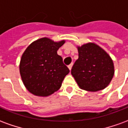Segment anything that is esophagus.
I'll use <instances>...</instances> for the list:
<instances>
[{
    "label": "esophagus",
    "mask_w": 128,
    "mask_h": 128,
    "mask_svg": "<svg viewBox=\"0 0 128 128\" xmlns=\"http://www.w3.org/2000/svg\"><path fill=\"white\" fill-rule=\"evenodd\" d=\"M72 65H73V64H72V63H71V64H70V65H68V68H69V70H71V68H72Z\"/></svg>",
    "instance_id": "obj_1"
}]
</instances>
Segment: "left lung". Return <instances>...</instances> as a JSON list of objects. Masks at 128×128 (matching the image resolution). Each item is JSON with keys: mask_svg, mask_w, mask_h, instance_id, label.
Here are the masks:
<instances>
[{"mask_svg": "<svg viewBox=\"0 0 128 128\" xmlns=\"http://www.w3.org/2000/svg\"><path fill=\"white\" fill-rule=\"evenodd\" d=\"M79 58L71 74L82 90L96 92L106 88L114 74V63L108 53L94 42L77 46Z\"/></svg>", "mask_w": 128, "mask_h": 128, "instance_id": "left-lung-1", "label": "left lung"}]
</instances>
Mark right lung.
I'll list each match as a JSON object with an SVG mask.
<instances>
[{"instance_id":"add662e5","label":"right lung","mask_w":128,"mask_h":128,"mask_svg":"<svg viewBox=\"0 0 128 128\" xmlns=\"http://www.w3.org/2000/svg\"><path fill=\"white\" fill-rule=\"evenodd\" d=\"M65 40L54 42L44 37L28 46L21 57L19 69L25 88L32 94L48 96L60 88L69 69L57 50Z\"/></svg>"}]
</instances>
